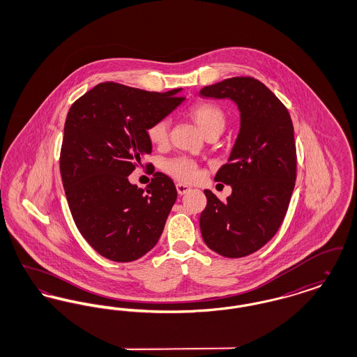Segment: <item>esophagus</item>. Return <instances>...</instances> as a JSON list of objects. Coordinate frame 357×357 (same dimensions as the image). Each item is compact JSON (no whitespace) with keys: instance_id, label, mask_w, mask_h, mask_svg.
<instances>
[{"instance_id":"esophagus-1","label":"esophagus","mask_w":357,"mask_h":357,"mask_svg":"<svg viewBox=\"0 0 357 357\" xmlns=\"http://www.w3.org/2000/svg\"><path fill=\"white\" fill-rule=\"evenodd\" d=\"M190 190H191V188L186 186V185H182V183H178V185H176V191H178L179 195H185Z\"/></svg>"}]
</instances>
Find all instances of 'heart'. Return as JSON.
Masks as SVG:
<instances>
[{
  "instance_id": "heart-1",
  "label": "heart",
  "mask_w": 357,
  "mask_h": 357,
  "mask_svg": "<svg viewBox=\"0 0 357 357\" xmlns=\"http://www.w3.org/2000/svg\"><path fill=\"white\" fill-rule=\"evenodd\" d=\"M190 118L198 126L204 136L210 134L220 135L226 127L227 114L221 105L215 102H202L190 109ZM171 121L169 118L155 120L147 130L149 139L153 144H163L169 140ZM165 170L178 181L190 182L198 175V166L188 158H175L165 163Z\"/></svg>"
}]
</instances>
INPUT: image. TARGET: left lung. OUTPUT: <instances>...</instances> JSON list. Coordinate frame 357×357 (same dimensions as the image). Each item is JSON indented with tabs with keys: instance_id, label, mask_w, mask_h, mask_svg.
I'll return each instance as SVG.
<instances>
[{
	"instance_id": "8db88e82",
	"label": "left lung",
	"mask_w": 357,
	"mask_h": 357,
	"mask_svg": "<svg viewBox=\"0 0 357 357\" xmlns=\"http://www.w3.org/2000/svg\"><path fill=\"white\" fill-rule=\"evenodd\" d=\"M199 93L229 98L241 111L237 142L215 175V182L230 185L233 192L222 202L204 190L201 233L215 253L246 257L274 237L287 215L297 174L293 123L282 102L250 76L226 79Z\"/></svg>"
}]
</instances>
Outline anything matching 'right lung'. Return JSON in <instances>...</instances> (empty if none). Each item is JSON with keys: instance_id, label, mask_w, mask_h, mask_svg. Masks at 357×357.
<instances>
[{"instance_id": "right-lung-1", "label": "right lung", "mask_w": 357, "mask_h": 357, "mask_svg": "<svg viewBox=\"0 0 357 357\" xmlns=\"http://www.w3.org/2000/svg\"><path fill=\"white\" fill-rule=\"evenodd\" d=\"M178 89L149 92L105 82L69 108L60 172L72 218L85 241L115 262L149 253L160 237L176 188L155 172L144 190L128 175L151 153L149 127L185 100Z\"/></svg>"}]
</instances>
